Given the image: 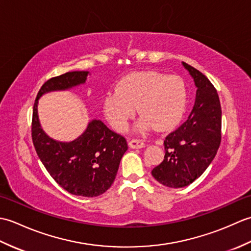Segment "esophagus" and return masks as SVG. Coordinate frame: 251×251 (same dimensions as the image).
Listing matches in <instances>:
<instances>
[{
  "label": "esophagus",
  "mask_w": 251,
  "mask_h": 251,
  "mask_svg": "<svg viewBox=\"0 0 251 251\" xmlns=\"http://www.w3.org/2000/svg\"><path fill=\"white\" fill-rule=\"evenodd\" d=\"M128 145L131 149H141V148L146 147V143L140 139H131V140H129Z\"/></svg>",
  "instance_id": "1"
}]
</instances>
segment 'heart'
I'll list each match as a JSON object with an SVG mask.
<instances>
[{
  "instance_id": "1",
  "label": "heart",
  "mask_w": 251,
  "mask_h": 251,
  "mask_svg": "<svg viewBox=\"0 0 251 251\" xmlns=\"http://www.w3.org/2000/svg\"><path fill=\"white\" fill-rule=\"evenodd\" d=\"M186 105V88L182 78L155 71L131 73L116 83L113 93L103 100V113L116 130L126 128L135 114L142 115L139 128L154 126L158 130L174 127Z\"/></svg>"
}]
</instances>
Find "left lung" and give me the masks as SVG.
<instances>
[{"label":"left lung","mask_w":251,"mask_h":251,"mask_svg":"<svg viewBox=\"0 0 251 251\" xmlns=\"http://www.w3.org/2000/svg\"><path fill=\"white\" fill-rule=\"evenodd\" d=\"M194 81L195 103L189 119L165 138L164 161L152 176L168 188H184L200 178L215 158L221 142V105L214 85L182 62Z\"/></svg>","instance_id":"1"}]
</instances>
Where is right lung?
Listing matches in <instances>:
<instances>
[{
	"label": "right lung",
	"mask_w": 251,
	"mask_h": 251,
	"mask_svg": "<svg viewBox=\"0 0 251 251\" xmlns=\"http://www.w3.org/2000/svg\"><path fill=\"white\" fill-rule=\"evenodd\" d=\"M88 74V71H71L43 84L33 105L32 141L37 156L61 188L74 195L95 197L113 183L128 149L125 138L110 130L100 120H93L76 139L58 141L42 128L37 113L39 99L44 94L78 86L86 82Z\"/></svg>",
	"instance_id": "obj_1"
}]
</instances>
